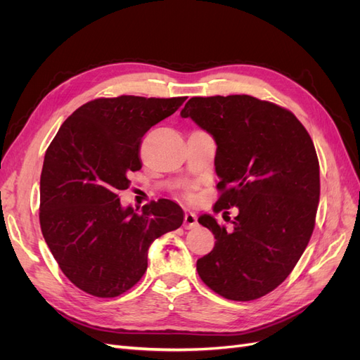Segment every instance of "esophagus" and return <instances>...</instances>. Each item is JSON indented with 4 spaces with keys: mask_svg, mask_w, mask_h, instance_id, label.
<instances>
[{
    "mask_svg": "<svg viewBox=\"0 0 360 360\" xmlns=\"http://www.w3.org/2000/svg\"><path fill=\"white\" fill-rule=\"evenodd\" d=\"M197 214L192 213V212H186L184 213V224L183 226L186 228V230H191V228H195L197 226Z\"/></svg>",
    "mask_w": 360,
    "mask_h": 360,
    "instance_id": "1",
    "label": "esophagus"
}]
</instances>
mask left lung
Listing matches in <instances>:
<instances>
[{
  "mask_svg": "<svg viewBox=\"0 0 360 360\" xmlns=\"http://www.w3.org/2000/svg\"><path fill=\"white\" fill-rule=\"evenodd\" d=\"M181 117L216 139L213 212L238 209L231 230L210 214L198 219L216 238L197 261L198 275L225 299L263 297L287 279L314 231L320 165L312 139L291 111L248 94L192 97Z\"/></svg>",
  "mask_w": 360,
  "mask_h": 360,
  "instance_id": "1",
  "label": "left lung"
}]
</instances>
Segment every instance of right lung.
I'll return each mask as SVG.
<instances>
[{
  "label": "right lung",
  "mask_w": 360,
  "mask_h": 360,
  "mask_svg": "<svg viewBox=\"0 0 360 360\" xmlns=\"http://www.w3.org/2000/svg\"><path fill=\"white\" fill-rule=\"evenodd\" d=\"M186 97H101L79 106L49 144L40 176V228L64 275L96 297H117L147 270L155 238L183 224L181 207L123 209L118 192L139 171L141 138Z\"/></svg>",
  "instance_id": "add662e5"
}]
</instances>
